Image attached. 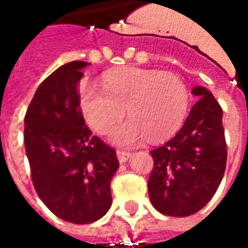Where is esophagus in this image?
<instances>
[{
  "label": "esophagus",
  "mask_w": 248,
  "mask_h": 248,
  "mask_svg": "<svg viewBox=\"0 0 248 248\" xmlns=\"http://www.w3.org/2000/svg\"><path fill=\"white\" fill-rule=\"evenodd\" d=\"M130 154L129 151H124V150H117V156H118V161L121 162V163H124V162H126L127 159L130 158Z\"/></svg>",
  "instance_id": "esophagus-1"
}]
</instances>
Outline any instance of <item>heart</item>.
I'll return each instance as SVG.
<instances>
[{"label": "heart", "mask_w": 248, "mask_h": 248, "mask_svg": "<svg viewBox=\"0 0 248 248\" xmlns=\"http://www.w3.org/2000/svg\"><path fill=\"white\" fill-rule=\"evenodd\" d=\"M102 89L86 85L81 93V108L86 122L98 134H113L114 143L134 146L150 137L159 140L175 133L186 118L190 94L175 73L126 69L103 78Z\"/></svg>", "instance_id": "heart-1"}]
</instances>
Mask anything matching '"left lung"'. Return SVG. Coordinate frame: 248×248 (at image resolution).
<instances>
[{
  "mask_svg": "<svg viewBox=\"0 0 248 248\" xmlns=\"http://www.w3.org/2000/svg\"><path fill=\"white\" fill-rule=\"evenodd\" d=\"M198 98L185 124L163 146L151 150L149 177L153 206L169 217H188L203 208L218 190L227 161L222 108L207 89Z\"/></svg>",
  "mask_w": 248,
  "mask_h": 248,
  "instance_id": "1",
  "label": "left lung"
}]
</instances>
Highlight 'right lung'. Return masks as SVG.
<instances>
[{
	"mask_svg": "<svg viewBox=\"0 0 248 248\" xmlns=\"http://www.w3.org/2000/svg\"><path fill=\"white\" fill-rule=\"evenodd\" d=\"M89 63L73 61L41 83L25 115L31 181L58 218L76 224L101 219L111 206L110 181L119 167L113 147L85 124L78 85Z\"/></svg>",
	"mask_w": 248,
	"mask_h": 248,
	"instance_id": "obj_1",
	"label": "right lung"
}]
</instances>
